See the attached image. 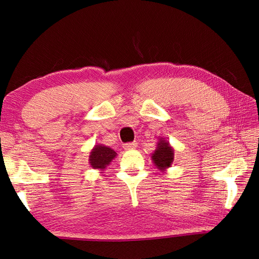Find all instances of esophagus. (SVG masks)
Instances as JSON below:
<instances>
[{"label":"esophagus","instance_id":"obj_1","mask_svg":"<svg viewBox=\"0 0 259 259\" xmlns=\"http://www.w3.org/2000/svg\"><path fill=\"white\" fill-rule=\"evenodd\" d=\"M136 147H137V142H128V144L123 145V149L131 150V149H136Z\"/></svg>","mask_w":259,"mask_h":259}]
</instances>
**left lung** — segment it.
Returning <instances> with one entry per match:
<instances>
[{"mask_svg": "<svg viewBox=\"0 0 259 259\" xmlns=\"http://www.w3.org/2000/svg\"><path fill=\"white\" fill-rule=\"evenodd\" d=\"M151 159L155 166L160 170L164 171L167 168H169L172 164L174 161V149L172 147L169 145V142L161 138L158 141V145L155 152L152 153Z\"/></svg>", "mask_w": 259, "mask_h": 259, "instance_id": "obj_1", "label": "left lung"}]
</instances>
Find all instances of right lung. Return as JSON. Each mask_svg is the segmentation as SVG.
I'll use <instances>...</instances> for the list:
<instances>
[{"label":"right lung","instance_id":"1","mask_svg":"<svg viewBox=\"0 0 259 259\" xmlns=\"http://www.w3.org/2000/svg\"><path fill=\"white\" fill-rule=\"evenodd\" d=\"M117 152L103 145H96L90 152L89 162L93 169H104L111 162Z\"/></svg>","mask_w":259,"mask_h":259}]
</instances>
